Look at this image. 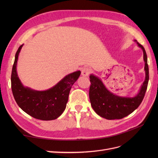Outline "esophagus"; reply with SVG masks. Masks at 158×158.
<instances>
[{
	"label": "esophagus",
	"instance_id": "1",
	"mask_svg": "<svg viewBox=\"0 0 158 158\" xmlns=\"http://www.w3.org/2000/svg\"><path fill=\"white\" fill-rule=\"evenodd\" d=\"M90 73V69L88 67H85L82 69V75L83 76H88Z\"/></svg>",
	"mask_w": 158,
	"mask_h": 158
}]
</instances>
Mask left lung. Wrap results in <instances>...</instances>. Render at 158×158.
<instances>
[{"mask_svg": "<svg viewBox=\"0 0 158 158\" xmlns=\"http://www.w3.org/2000/svg\"><path fill=\"white\" fill-rule=\"evenodd\" d=\"M135 41L143 51L146 74L144 82L135 96H119L108 90L102 80L97 76L93 74L89 75L91 85L89 96L91 106L98 115L108 120L120 119L132 113L140 106L146 92L149 80V69L146 52L144 47L136 40Z\"/></svg>", "mask_w": 158, "mask_h": 158, "instance_id": "left-lung-1", "label": "left lung"}]
</instances>
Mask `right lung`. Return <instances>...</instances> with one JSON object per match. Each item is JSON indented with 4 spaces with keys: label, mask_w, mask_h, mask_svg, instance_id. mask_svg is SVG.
<instances>
[{
    "label": "right lung",
    "mask_w": 158,
    "mask_h": 158,
    "mask_svg": "<svg viewBox=\"0 0 158 158\" xmlns=\"http://www.w3.org/2000/svg\"><path fill=\"white\" fill-rule=\"evenodd\" d=\"M23 45L19 47L11 74L12 91L18 106L32 117L43 121H51L63 113L68 102L70 91L81 74L77 70L65 76L52 88L38 91L24 86L18 77L17 63Z\"/></svg>",
    "instance_id": "obj_1"
}]
</instances>
